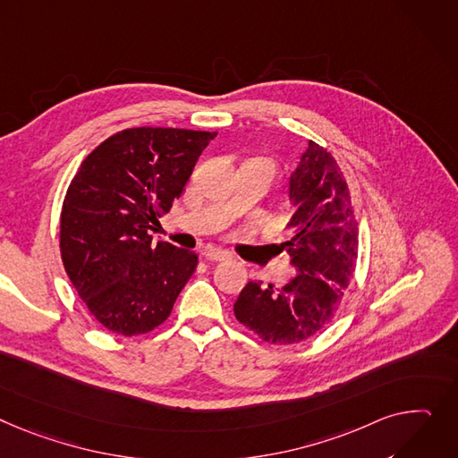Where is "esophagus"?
Returning a JSON list of instances; mask_svg holds the SVG:
<instances>
[{
  "instance_id": "obj_1",
  "label": "esophagus",
  "mask_w": 458,
  "mask_h": 458,
  "mask_svg": "<svg viewBox=\"0 0 458 458\" xmlns=\"http://www.w3.org/2000/svg\"><path fill=\"white\" fill-rule=\"evenodd\" d=\"M202 254H204L206 259H211V261H226V259L232 258L230 252H226L223 249H217V247H206Z\"/></svg>"
}]
</instances>
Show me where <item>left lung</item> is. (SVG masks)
<instances>
[{
  "mask_svg": "<svg viewBox=\"0 0 458 458\" xmlns=\"http://www.w3.org/2000/svg\"><path fill=\"white\" fill-rule=\"evenodd\" d=\"M293 237L282 247L296 276L282 289L250 282L233 303L235 318L268 344H298L337 313L355 272L359 223L344 174L331 152L310 140L291 178Z\"/></svg>",
  "mask_w": 458,
  "mask_h": 458,
  "instance_id": "obj_1",
  "label": "left lung"
}]
</instances>
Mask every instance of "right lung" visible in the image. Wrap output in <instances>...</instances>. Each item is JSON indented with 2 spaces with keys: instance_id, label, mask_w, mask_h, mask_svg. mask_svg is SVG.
Instances as JSON below:
<instances>
[{
  "instance_id": "obj_1",
  "label": "right lung",
  "mask_w": 458,
  "mask_h": 458,
  "mask_svg": "<svg viewBox=\"0 0 458 458\" xmlns=\"http://www.w3.org/2000/svg\"><path fill=\"white\" fill-rule=\"evenodd\" d=\"M217 132L125 129L84 158L60 211V256L86 310L123 337L167 320L199 265L195 252L152 242L148 230L184 193Z\"/></svg>"
}]
</instances>
